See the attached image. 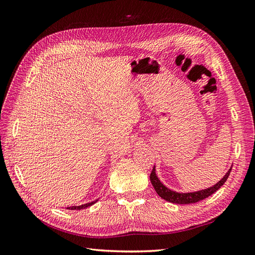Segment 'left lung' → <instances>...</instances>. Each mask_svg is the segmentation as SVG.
I'll return each mask as SVG.
<instances>
[{
  "instance_id": "8db88e82",
  "label": "left lung",
  "mask_w": 255,
  "mask_h": 255,
  "mask_svg": "<svg viewBox=\"0 0 255 255\" xmlns=\"http://www.w3.org/2000/svg\"><path fill=\"white\" fill-rule=\"evenodd\" d=\"M231 169H232V167H231L228 170V172L223 175L222 179L219 182L216 183L215 185H213L212 187H208V188L201 189L198 191H191V192H177V191L169 189L167 186H165V185L159 181L158 176L156 175L155 166H154L152 169V172L150 174V180H151V183L153 185L154 189H155V191H156V194L161 199L166 200V201H168V202L175 203V204H190V203H196V202L201 201V200L212 196L214 192L217 191L228 180V177L231 172Z\"/></svg>"
}]
</instances>
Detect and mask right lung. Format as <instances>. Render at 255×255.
<instances>
[{
	"instance_id": "1",
	"label": "right lung",
	"mask_w": 255,
	"mask_h": 255,
	"mask_svg": "<svg viewBox=\"0 0 255 255\" xmlns=\"http://www.w3.org/2000/svg\"><path fill=\"white\" fill-rule=\"evenodd\" d=\"M98 202V200H96V201H92V202H89V203H86V204H82V205H79V206H69L67 207V210H72V211H80V210H84V208H87L91 205H94L95 203Z\"/></svg>"
}]
</instances>
